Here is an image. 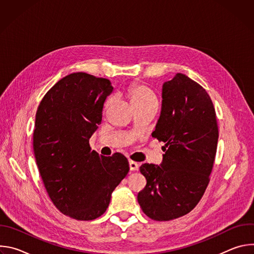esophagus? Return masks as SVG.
Wrapping results in <instances>:
<instances>
[{
	"label": "esophagus",
	"mask_w": 254,
	"mask_h": 254,
	"mask_svg": "<svg viewBox=\"0 0 254 254\" xmlns=\"http://www.w3.org/2000/svg\"><path fill=\"white\" fill-rule=\"evenodd\" d=\"M128 165H129V170L131 172H134V171H137L138 170V164L136 162H133V161H129L128 162Z\"/></svg>",
	"instance_id": "obj_1"
}]
</instances>
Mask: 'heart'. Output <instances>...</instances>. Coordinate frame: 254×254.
Wrapping results in <instances>:
<instances>
[{
	"label": "heart",
	"mask_w": 254,
	"mask_h": 254,
	"mask_svg": "<svg viewBox=\"0 0 254 254\" xmlns=\"http://www.w3.org/2000/svg\"><path fill=\"white\" fill-rule=\"evenodd\" d=\"M126 94L128 97L131 105L133 107L144 106L153 103H158L157 96L155 92L146 84L142 83H132L127 90ZM112 98H108L104 103V110H107L112 104Z\"/></svg>",
	"instance_id": "heart-1"
}]
</instances>
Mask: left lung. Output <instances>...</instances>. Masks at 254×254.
Wrapping results in <instances>:
<instances>
[{"instance_id": "8db88e82", "label": "left lung", "mask_w": 254, "mask_h": 254, "mask_svg": "<svg viewBox=\"0 0 254 254\" xmlns=\"http://www.w3.org/2000/svg\"><path fill=\"white\" fill-rule=\"evenodd\" d=\"M162 108L153 137L165 142L160 166L142 164L147 185L137 202L151 219L169 221L192 211L208 184L218 141V127L206 90L177 73L162 88Z\"/></svg>"}]
</instances>
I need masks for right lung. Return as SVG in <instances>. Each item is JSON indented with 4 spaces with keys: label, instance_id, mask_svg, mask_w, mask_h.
Segmentation results:
<instances>
[{
    "label": "right lung",
    "instance_id": "1",
    "mask_svg": "<svg viewBox=\"0 0 254 254\" xmlns=\"http://www.w3.org/2000/svg\"><path fill=\"white\" fill-rule=\"evenodd\" d=\"M113 90L108 79L71 73L45 94L36 113L33 150L44 186L56 208L76 220L101 216L129 171L124 155L99 156L89 147Z\"/></svg>",
    "mask_w": 254,
    "mask_h": 254
}]
</instances>
